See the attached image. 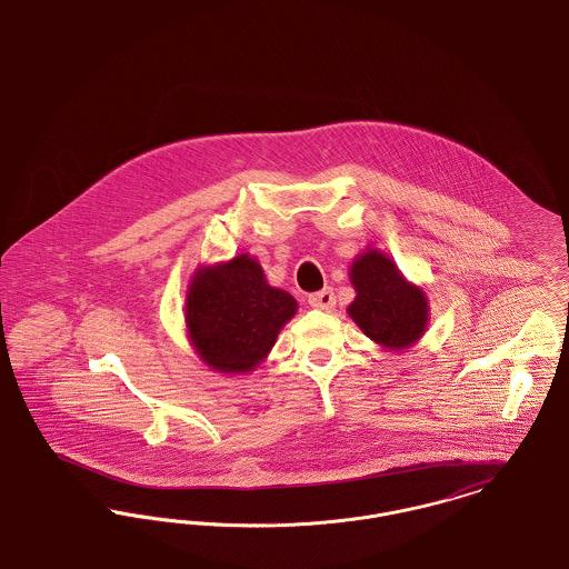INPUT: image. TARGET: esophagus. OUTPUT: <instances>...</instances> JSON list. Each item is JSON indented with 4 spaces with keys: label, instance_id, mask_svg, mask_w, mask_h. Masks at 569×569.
Segmentation results:
<instances>
[{
    "label": "esophagus",
    "instance_id": "obj_1",
    "mask_svg": "<svg viewBox=\"0 0 569 569\" xmlns=\"http://www.w3.org/2000/svg\"><path fill=\"white\" fill-rule=\"evenodd\" d=\"M308 303L312 306V308H317V310H326L329 312L333 306H336V296H333V289H323V291H319V293H312L310 298H308Z\"/></svg>",
    "mask_w": 569,
    "mask_h": 569
}]
</instances>
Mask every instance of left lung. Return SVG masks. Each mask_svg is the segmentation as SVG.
<instances>
[{"label":"left lung","mask_w":569,"mask_h":569,"mask_svg":"<svg viewBox=\"0 0 569 569\" xmlns=\"http://www.w3.org/2000/svg\"><path fill=\"white\" fill-rule=\"evenodd\" d=\"M356 299L347 308L358 328L389 351L409 349L428 326L426 293L381 250L358 254L349 271Z\"/></svg>","instance_id":"left-lung-1"}]
</instances>
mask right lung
<instances>
[{"mask_svg": "<svg viewBox=\"0 0 569 569\" xmlns=\"http://www.w3.org/2000/svg\"><path fill=\"white\" fill-rule=\"evenodd\" d=\"M296 310V298L270 287L259 261L240 254L194 271L186 293V328L211 370L250 372L268 358Z\"/></svg>", "mask_w": 569, "mask_h": 569, "instance_id": "right-lung-1", "label": "right lung"}]
</instances>
